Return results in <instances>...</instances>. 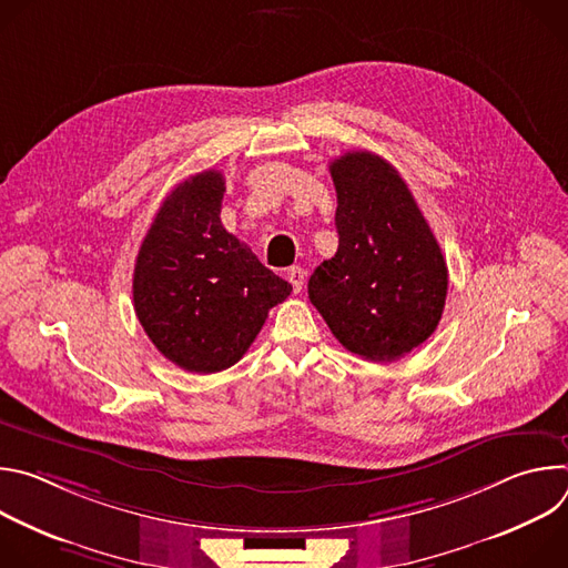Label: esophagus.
I'll list each match as a JSON object with an SVG mask.
<instances>
[{
  "label": "esophagus",
  "instance_id": "1",
  "mask_svg": "<svg viewBox=\"0 0 568 568\" xmlns=\"http://www.w3.org/2000/svg\"><path fill=\"white\" fill-rule=\"evenodd\" d=\"M287 281L292 283L294 292H301L303 290V283H305V272L301 267H290L287 270Z\"/></svg>",
  "mask_w": 568,
  "mask_h": 568
}]
</instances>
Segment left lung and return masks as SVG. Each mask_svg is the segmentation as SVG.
<instances>
[{
    "instance_id": "1",
    "label": "left lung",
    "mask_w": 568,
    "mask_h": 568,
    "mask_svg": "<svg viewBox=\"0 0 568 568\" xmlns=\"http://www.w3.org/2000/svg\"><path fill=\"white\" fill-rule=\"evenodd\" d=\"M339 247L307 283L339 344L371 362L399 359L432 337L447 263L407 182L386 159L353 150L331 164Z\"/></svg>"
}]
</instances>
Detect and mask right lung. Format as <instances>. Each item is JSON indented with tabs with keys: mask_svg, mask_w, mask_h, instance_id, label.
Instances as JSON below:
<instances>
[{
	"mask_svg": "<svg viewBox=\"0 0 568 568\" xmlns=\"http://www.w3.org/2000/svg\"><path fill=\"white\" fill-rule=\"evenodd\" d=\"M220 171L178 184L159 206L136 256L134 312L156 351L189 373L242 359L267 312L292 285L222 226Z\"/></svg>",
	"mask_w": 568,
	"mask_h": 568,
	"instance_id": "right-lung-1",
	"label": "right lung"
}]
</instances>
